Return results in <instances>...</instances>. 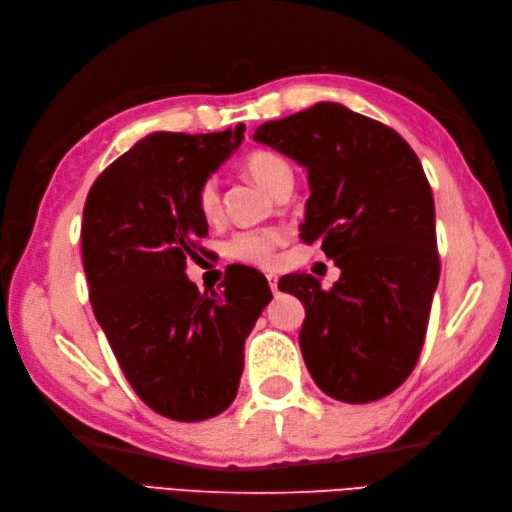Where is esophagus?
<instances>
[{"label":"esophagus","mask_w":512,"mask_h":512,"mask_svg":"<svg viewBox=\"0 0 512 512\" xmlns=\"http://www.w3.org/2000/svg\"><path fill=\"white\" fill-rule=\"evenodd\" d=\"M267 282H269L271 290H273V292H277V282H280V277H277L275 273H267Z\"/></svg>","instance_id":"obj_1"}]
</instances>
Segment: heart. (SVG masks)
Instances as JSON below:
<instances>
[{
  "label": "heart",
  "instance_id": "b5f03b06",
  "mask_svg": "<svg viewBox=\"0 0 512 512\" xmlns=\"http://www.w3.org/2000/svg\"><path fill=\"white\" fill-rule=\"evenodd\" d=\"M245 175L250 177L254 183H258L262 190L273 194V190L280 185L282 179L290 177L288 164L275 156L271 151H254L243 160ZM196 209L203 215V220L215 222L222 213V198L215 179H207L200 183L196 192ZM284 235L280 230L267 228V230H247L239 232V235L232 237L226 245L228 258L245 262V265H256V267H269L275 256V247L282 243Z\"/></svg>",
  "mask_w": 512,
  "mask_h": 512
}]
</instances>
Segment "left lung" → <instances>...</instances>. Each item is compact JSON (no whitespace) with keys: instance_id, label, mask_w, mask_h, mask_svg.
<instances>
[{"instance_id":"8db88e82","label":"left lung","mask_w":512,"mask_h":512,"mask_svg":"<svg viewBox=\"0 0 512 512\" xmlns=\"http://www.w3.org/2000/svg\"><path fill=\"white\" fill-rule=\"evenodd\" d=\"M254 141L307 168L301 239L342 269L331 290L284 275L305 305L299 346L322 393L369 404L393 393L421 354L440 280L436 211L416 153L384 123L337 102L267 121Z\"/></svg>"}]
</instances>
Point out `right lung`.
Instances as JSON below:
<instances>
[{
    "instance_id": "obj_1",
    "label": "right lung",
    "mask_w": 512,
    "mask_h": 512,
    "mask_svg": "<svg viewBox=\"0 0 512 512\" xmlns=\"http://www.w3.org/2000/svg\"><path fill=\"white\" fill-rule=\"evenodd\" d=\"M153 132L91 185L81 247L96 320L130 386L158 414L196 423L224 412L239 389L243 346L273 299L267 277L237 267L222 292H203L185 258L207 237L200 183L243 141Z\"/></svg>"
}]
</instances>
